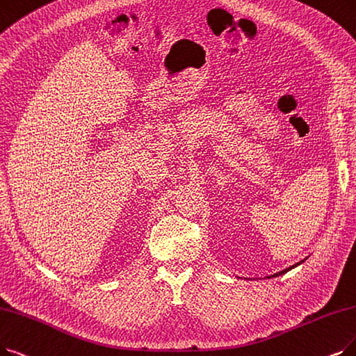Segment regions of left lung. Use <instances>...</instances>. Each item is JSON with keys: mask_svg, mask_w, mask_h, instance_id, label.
<instances>
[{"mask_svg": "<svg viewBox=\"0 0 356 356\" xmlns=\"http://www.w3.org/2000/svg\"><path fill=\"white\" fill-rule=\"evenodd\" d=\"M305 261V259L304 260H301L300 263H296V264H293V266H291V267H288V268H285V270H282V272H277V273H275V275H272L270 277H277V276H282V275H285L286 272H289V270H292V268H295V267H298L300 264H302ZM270 277H267V279H270Z\"/></svg>", "mask_w": 356, "mask_h": 356, "instance_id": "8db88e82", "label": "left lung"}]
</instances>
